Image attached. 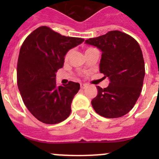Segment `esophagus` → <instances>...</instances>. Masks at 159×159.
<instances>
[{
  "label": "esophagus",
  "mask_w": 159,
  "mask_h": 159,
  "mask_svg": "<svg viewBox=\"0 0 159 159\" xmlns=\"http://www.w3.org/2000/svg\"><path fill=\"white\" fill-rule=\"evenodd\" d=\"M86 87H87L86 84H80V88H81V89H84V88H86Z\"/></svg>",
  "instance_id": "esophagus-1"
}]
</instances>
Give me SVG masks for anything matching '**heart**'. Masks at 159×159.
I'll list each match as a JSON object with an SVG mask.
<instances>
[{"label":"heart","mask_w":159,"mask_h":159,"mask_svg":"<svg viewBox=\"0 0 159 159\" xmlns=\"http://www.w3.org/2000/svg\"><path fill=\"white\" fill-rule=\"evenodd\" d=\"M91 48H88V49H87V50H88V49H91ZM69 55H70V52H69L67 53V55H66V58H68V57H69Z\"/></svg>","instance_id":"1"}]
</instances>
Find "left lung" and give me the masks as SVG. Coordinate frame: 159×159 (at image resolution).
Returning <instances> with one entry per match:
<instances>
[{
	"mask_svg": "<svg viewBox=\"0 0 159 159\" xmlns=\"http://www.w3.org/2000/svg\"><path fill=\"white\" fill-rule=\"evenodd\" d=\"M102 52L99 71L109 79V85L92 100L99 116L113 119L125 116L137 102L145 76V64L140 46L134 38L120 31L85 40Z\"/></svg>",
	"mask_w": 159,
	"mask_h": 159,
	"instance_id": "left-lung-1",
	"label": "left lung"
}]
</instances>
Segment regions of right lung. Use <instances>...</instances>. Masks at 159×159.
Listing matches in <instances>:
<instances>
[{
	"instance_id": "obj_1",
	"label": "right lung",
	"mask_w": 159,
	"mask_h": 159,
	"mask_svg": "<svg viewBox=\"0 0 159 159\" xmlns=\"http://www.w3.org/2000/svg\"><path fill=\"white\" fill-rule=\"evenodd\" d=\"M84 39L60 35L41 26L25 39L17 62V85L28 110L47 124L64 121L71 113V104L80 85L69 81L57 86V70L64 66V57Z\"/></svg>"
}]
</instances>
